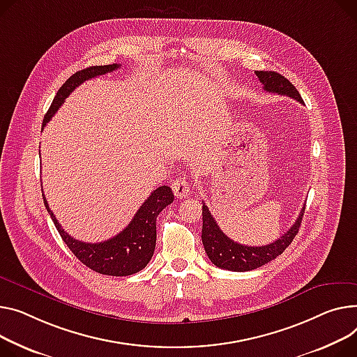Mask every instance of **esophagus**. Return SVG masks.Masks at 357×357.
Listing matches in <instances>:
<instances>
[{"mask_svg":"<svg viewBox=\"0 0 357 357\" xmlns=\"http://www.w3.org/2000/svg\"><path fill=\"white\" fill-rule=\"evenodd\" d=\"M172 191L176 198L182 199V198H186L189 195V192H191V186H189V183L185 178H176L172 182Z\"/></svg>","mask_w":357,"mask_h":357,"instance_id":"obj_1","label":"esophagus"}]
</instances>
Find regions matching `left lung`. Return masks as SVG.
Returning a JSON list of instances; mask_svg holds the SVG:
<instances>
[{"label":"left lung","mask_w":357,"mask_h":357,"mask_svg":"<svg viewBox=\"0 0 357 357\" xmlns=\"http://www.w3.org/2000/svg\"><path fill=\"white\" fill-rule=\"evenodd\" d=\"M255 76L263 84V89L270 93H278L282 96L293 98L294 100L304 103L297 89L277 71H255ZM304 206L293 227L282 234L280 238L271 244L261 247H248L234 243L221 231L217 221L213 220L205 202L202 204V244L211 263L229 271H250L270 263L271 259L281 255L294 240L298 232Z\"/></svg>","instance_id":"8db88e82"}]
</instances>
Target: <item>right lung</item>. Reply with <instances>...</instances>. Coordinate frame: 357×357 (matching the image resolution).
Returning <instances> with one entry per match:
<instances>
[{
    "label": "right lung",
    "mask_w": 357,
    "mask_h": 357,
    "mask_svg": "<svg viewBox=\"0 0 357 357\" xmlns=\"http://www.w3.org/2000/svg\"><path fill=\"white\" fill-rule=\"evenodd\" d=\"M119 67H121V64L116 63L107 66H91L68 77V80H66V83L59 89L49 112L45 113L43 126L50 121L59 107L64 103L66 98L77 86L93 77L110 73V71ZM43 199L63 241L70 251L79 258V261L96 273L123 277L132 275L148 266L156 245V218L162 209L174 202V194L172 189L166 185L156 188L149 198L142 204L130 224L122 232H119L107 241L96 244L83 243L70 236L56 220L44 195Z\"/></svg>",
    "instance_id": "obj_1"
}]
</instances>
